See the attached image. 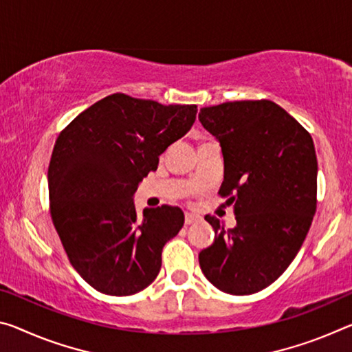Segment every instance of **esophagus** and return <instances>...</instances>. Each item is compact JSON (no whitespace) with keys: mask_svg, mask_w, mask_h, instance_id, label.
<instances>
[{"mask_svg":"<svg viewBox=\"0 0 352 352\" xmlns=\"http://www.w3.org/2000/svg\"><path fill=\"white\" fill-rule=\"evenodd\" d=\"M197 221H200V216L192 214V213H186L185 214V224L186 226H191V224H194V222H197Z\"/></svg>","mask_w":352,"mask_h":352,"instance_id":"1","label":"esophagus"}]
</instances>
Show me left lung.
<instances>
[{
	"mask_svg": "<svg viewBox=\"0 0 352 352\" xmlns=\"http://www.w3.org/2000/svg\"><path fill=\"white\" fill-rule=\"evenodd\" d=\"M199 120L221 144L219 194L236 226L214 228L199 254L205 277L228 294H252L283 274L299 252L316 211L318 161L310 133L271 100H241L202 108Z\"/></svg>",
	"mask_w": 352,
	"mask_h": 352,
	"instance_id": "1",
	"label": "left lung"
}]
</instances>
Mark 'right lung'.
Returning a JSON list of instances; mask_svg holds the SVG:
<instances>
[{
  "label": "right lung",
  "mask_w": 352,
  "mask_h": 352,
  "mask_svg": "<svg viewBox=\"0 0 352 352\" xmlns=\"http://www.w3.org/2000/svg\"><path fill=\"white\" fill-rule=\"evenodd\" d=\"M196 114V104L113 94L56 139L50 213L72 266L97 292L130 296L158 276L164 244L180 232L185 214L163 205L139 217L133 196L160 155L191 130Z\"/></svg>",
  "instance_id": "add662e5"
}]
</instances>
